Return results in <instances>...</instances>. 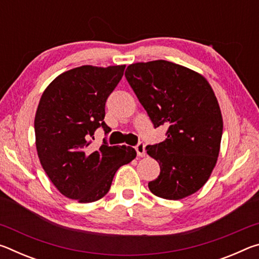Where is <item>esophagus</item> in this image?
Wrapping results in <instances>:
<instances>
[{
    "label": "esophagus",
    "mask_w": 259,
    "mask_h": 259,
    "mask_svg": "<svg viewBox=\"0 0 259 259\" xmlns=\"http://www.w3.org/2000/svg\"><path fill=\"white\" fill-rule=\"evenodd\" d=\"M135 150H136V152H137V155L138 156H145V154H146L145 144H144L143 142H139L137 145H136Z\"/></svg>",
    "instance_id": "esophagus-1"
}]
</instances>
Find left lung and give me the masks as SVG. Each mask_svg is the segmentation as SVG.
Listing matches in <instances>:
<instances>
[{
	"label": "left lung",
	"mask_w": 259,
	"mask_h": 259,
	"mask_svg": "<svg viewBox=\"0 0 259 259\" xmlns=\"http://www.w3.org/2000/svg\"><path fill=\"white\" fill-rule=\"evenodd\" d=\"M124 75L154 128H168L164 142L146 146L161 170L148 183L150 191L166 200L199 191L216 165L223 135L221 108L208 81L166 60L129 65Z\"/></svg>",
	"instance_id": "left-lung-1"
}]
</instances>
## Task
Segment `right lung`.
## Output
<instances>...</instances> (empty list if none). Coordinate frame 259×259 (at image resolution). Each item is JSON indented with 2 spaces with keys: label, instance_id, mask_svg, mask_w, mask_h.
<instances>
[{
  "label": "right lung",
  "instance_id": "obj_1",
  "mask_svg": "<svg viewBox=\"0 0 259 259\" xmlns=\"http://www.w3.org/2000/svg\"><path fill=\"white\" fill-rule=\"evenodd\" d=\"M125 65L106 68L85 65L60 74L43 93L35 115L41 164L61 194L78 202L102 199L121 165L136 157L130 146H109L104 139L89 150L95 131L105 123V104L123 76Z\"/></svg>",
  "mask_w": 259,
  "mask_h": 259
}]
</instances>
